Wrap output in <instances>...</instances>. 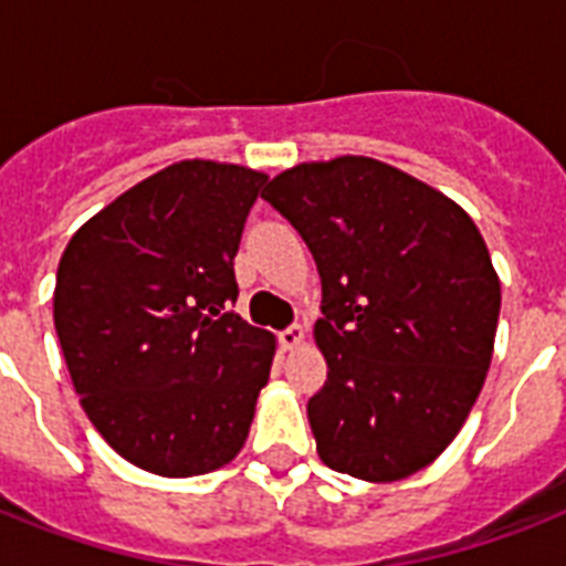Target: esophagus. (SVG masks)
<instances>
[{"mask_svg": "<svg viewBox=\"0 0 566 566\" xmlns=\"http://www.w3.org/2000/svg\"><path fill=\"white\" fill-rule=\"evenodd\" d=\"M302 340H305V328L302 326L284 328L282 335H279V344H282V349H300Z\"/></svg>", "mask_w": 566, "mask_h": 566, "instance_id": "obj_1", "label": "esophagus"}]
</instances>
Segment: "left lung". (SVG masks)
<instances>
[{
	"mask_svg": "<svg viewBox=\"0 0 566 566\" xmlns=\"http://www.w3.org/2000/svg\"><path fill=\"white\" fill-rule=\"evenodd\" d=\"M308 243L323 282L311 396L319 461L399 482L455 440L482 394L502 287L470 213L390 164H296L261 193Z\"/></svg>",
	"mask_w": 566,
	"mask_h": 566,
	"instance_id": "1",
	"label": "left lung"
}]
</instances>
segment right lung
<instances>
[{"label":"right lung","mask_w":566,"mask_h":566,"mask_svg":"<svg viewBox=\"0 0 566 566\" xmlns=\"http://www.w3.org/2000/svg\"><path fill=\"white\" fill-rule=\"evenodd\" d=\"M264 181L240 164H170L93 213L61 255L52 314L75 394L146 473H211L247 443L275 337L226 308Z\"/></svg>","instance_id":"obj_1"}]
</instances>
